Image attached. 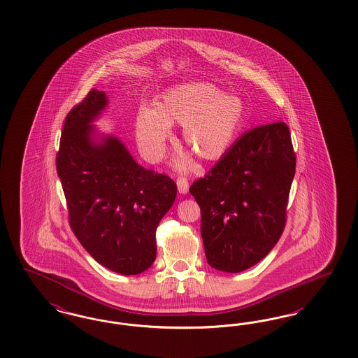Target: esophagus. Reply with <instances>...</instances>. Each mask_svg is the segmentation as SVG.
I'll use <instances>...</instances> for the list:
<instances>
[{
    "mask_svg": "<svg viewBox=\"0 0 358 358\" xmlns=\"http://www.w3.org/2000/svg\"><path fill=\"white\" fill-rule=\"evenodd\" d=\"M177 187H178V193L180 194H186L187 190H189V184H187L185 178L181 177V178L177 180Z\"/></svg>",
    "mask_w": 358,
    "mask_h": 358,
    "instance_id": "obj_1",
    "label": "esophagus"
}]
</instances>
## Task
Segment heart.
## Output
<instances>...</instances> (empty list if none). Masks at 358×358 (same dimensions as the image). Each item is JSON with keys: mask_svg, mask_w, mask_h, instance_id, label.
<instances>
[{"mask_svg": "<svg viewBox=\"0 0 358 358\" xmlns=\"http://www.w3.org/2000/svg\"><path fill=\"white\" fill-rule=\"evenodd\" d=\"M245 117L240 97L208 83H189L166 92L157 108L143 106L136 120L143 155L158 158L172 125H182L186 146L205 161L222 157L234 141Z\"/></svg>", "mask_w": 358, "mask_h": 358, "instance_id": "heart-1", "label": "heart"}]
</instances>
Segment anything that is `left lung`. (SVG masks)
<instances>
[{
	"label": "left lung",
	"instance_id": "obj_1",
	"mask_svg": "<svg viewBox=\"0 0 358 358\" xmlns=\"http://www.w3.org/2000/svg\"><path fill=\"white\" fill-rule=\"evenodd\" d=\"M296 156L285 122L248 130L190 186L208 264L238 273L266 257L285 227Z\"/></svg>",
	"mask_w": 358,
	"mask_h": 358
}]
</instances>
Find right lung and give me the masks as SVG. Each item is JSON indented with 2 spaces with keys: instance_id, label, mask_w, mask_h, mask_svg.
Here are the masks:
<instances>
[{
  "instance_id": "right-lung-1",
  "label": "right lung",
  "mask_w": 358,
  "mask_h": 358,
  "mask_svg": "<svg viewBox=\"0 0 358 358\" xmlns=\"http://www.w3.org/2000/svg\"><path fill=\"white\" fill-rule=\"evenodd\" d=\"M108 103L105 92L92 89L68 113L57 174L71 227L86 252L112 272L134 275L156 259V229L177 186L137 164L118 137L101 133L94 122Z\"/></svg>"
}]
</instances>
